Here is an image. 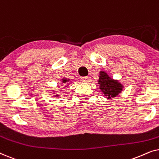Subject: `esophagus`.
Wrapping results in <instances>:
<instances>
[{
  "instance_id": "1",
  "label": "esophagus",
  "mask_w": 159,
  "mask_h": 159,
  "mask_svg": "<svg viewBox=\"0 0 159 159\" xmlns=\"http://www.w3.org/2000/svg\"><path fill=\"white\" fill-rule=\"evenodd\" d=\"M82 82H89V77H82Z\"/></svg>"
}]
</instances>
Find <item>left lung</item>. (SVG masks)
I'll return each mask as SVG.
<instances>
[{
  "mask_svg": "<svg viewBox=\"0 0 159 159\" xmlns=\"http://www.w3.org/2000/svg\"><path fill=\"white\" fill-rule=\"evenodd\" d=\"M99 88L103 93L106 98L111 99L121 93L124 86L117 80L111 78L106 71H101L98 80Z\"/></svg>",
  "mask_w": 159,
  "mask_h": 159,
  "instance_id": "8db88e82",
  "label": "left lung"
}]
</instances>
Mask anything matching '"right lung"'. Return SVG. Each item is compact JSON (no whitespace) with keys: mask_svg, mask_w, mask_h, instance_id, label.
<instances>
[{"mask_svg":"<svg viewBox=\"0 0 159 159\" xmlns=\"http://www.w3.org/2000/svg\"><path fill=\"white\" fill-rule=\"evenodd\" d=\"M70 80H69V79H66V78H63V79L61 80V82H62V84H63V85H65V84H66V87H67L68 86V84L70 83ZM55 95V97H58V95H57V94H55L54 95Z\"/></svg>","mask_w":159,"mask_h":159,"instance_id":"1","label":"right lung"}]
</instances>
